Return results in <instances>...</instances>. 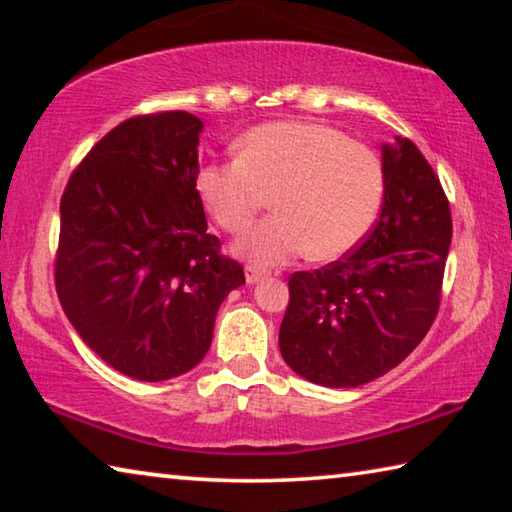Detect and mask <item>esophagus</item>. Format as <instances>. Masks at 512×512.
Here are the masks:
<instances>
[{
	"label": "esophagus",
	"mask_w": 512,
	"mask_h": 512,
	"mask_svg": "<svg viewBox=\"0 0 512 512\" xmlns=\"http://www.w3.org/2000/svg\"><path fill=\"white\" fill-rule=\"evenodd\" d=\"M266 275H268L266 268H259V266H253V264L246 266V282L248 284H255L259 280H264Z\"/></svg>",
	"instance_id": "34e87169"
}]
</instances>
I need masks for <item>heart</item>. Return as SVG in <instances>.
<instances>
[{
	"instance_id": "heart-1",
	"label": "heart",
	"mask_w": 512,
	"mask_h": 512,
	"mask_svg": "<svg viewBox=\"0 0 512 512\" xmlns=\"http://www.w3.org/2000/svg\"><path fill=\"white\" fill-rule=\"evenodd\" d=\"M196 189L212 219L241 235L271 205V219L237 250L273 266L309 253L329 262L359 244L384 196V167L370 146L314 121H271L237 142V160L205 162Z\"/></svg>"
}]
</instances>
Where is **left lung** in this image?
Segmentation results:
<instances>
[{
    "label": "left lung",
    "mask_w": 512,
    "mask_h": 512,
    "mask_svg": "<svg viewBox=\"0 0 512 512\" xmlns=\"http://www.w3.org/2000/svg\"><path fill=\"white\" fill-rule=\"evenodd\" d=\"M384 203L341 259L289 277L280 352L314 384L354 388L386 375L436 320L452 210L418 146H384Z\"/></svg>",
    "instance_id": "obj_1"
}]
</instances>
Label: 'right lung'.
Masks as SVG:
<instances>
[{
  "mask_svg": "<svg viewBox=\"0 0 512 512\" xmlns=\"http://www.w3.org/2000/svg\"><path fill=\"white\" fill-rule=\"evenodd\" d=\"M201 119L137 115L92 146L60 198L56 293L81 339L126 377L183 375L246 282L207 232L196 189Z\"/></svg>",
  "mask_w": 512,
  "mask_h": 512,
  "instance_id": "obj_1",
  "label": "right lung"
}]
</instances>
